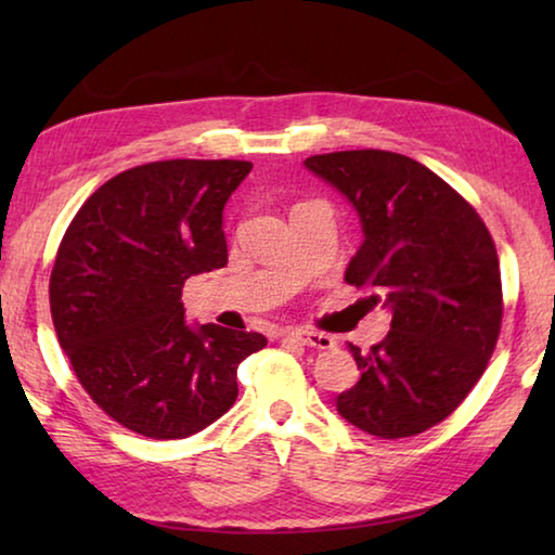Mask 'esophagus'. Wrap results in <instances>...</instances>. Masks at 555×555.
<instances>
[{
  "label": "esophagus",
  "instance_id": "esophagus-1",
  "mask_svg": "<svg viewBox=\"0 0 555 555\" xmlns=\"http://www.w3.org/2000/svg\"><path fill=\"white\" fill-rule=\"evenodd\" d=\"M284 343H296V345L315 347V350H333V347H335V340H333L331 335L304 331V327H291V331H286L284 333Z\"/></svg>",
  "mask_w": 555,
  "mask_h": 555
}]
</instances>
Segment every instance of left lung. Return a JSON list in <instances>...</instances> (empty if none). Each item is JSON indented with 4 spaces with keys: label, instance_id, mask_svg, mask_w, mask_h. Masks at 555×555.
<instances>
[{
    "label": "left lung",
    "instance_id": "8db88e82",
    "mask_svg": "<svg viewBox=\"0 0 555 555\" xmlns=\"http://www.w3.org/2000/svg\"><path fill=\"white\" fill-rule=\"evenodd\" d=\"M360 215L364 240L345 281L374 291L391 331L362 352L360 382L337 397L345 421L409 438L448 418L490 362L502 325V276L490 230L463 195L409 156L360 149L306 158Z\"/></svg>",
    "mask_w": 555,
    "mask_h": 555
}]
</instances>
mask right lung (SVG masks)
<instances>
[{
  "label": "right lung",
  "instance_id": "add662e5",
  "mask_svg": "<svg viewBox=\"0 0 555 555\" xmlns=\"http://www.w3.org/2000/svg\"><path fill=\"white\" fill-rule=\"evenodd\" d=\"M249 162L173 158L100 185L51 271V315L90 399L156 440L198 434L237 399V367L261 333L185 323L183 284L228 264L222 210Z\"/></svg>",
  "mask_w": 555,
  "mask_h": 555
}]
</instances>
